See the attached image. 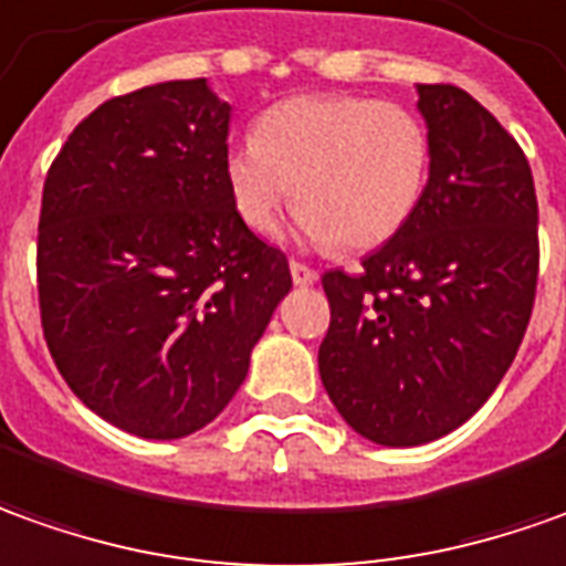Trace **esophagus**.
<instances>
[{
    "mask_svg": "<svg viewBox=\"0 0 566 566\" xmlns=\"http://www.w3.org/2000/svg\"><path fill=\"white\" fill-rule=\"evenodd\" d=\"M291 279H294V284H300V287H306V284L318 282V272L306 266V263H297V260H291Z\"/></svg>",
    "mask_w": 566,
    "mask_h": 566,
    "instance_id": "obj_1",
    "label": "esophagus"
}]
</instances>
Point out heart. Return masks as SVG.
Instances as JSON below:
<instances>
[{"label":"heart","mask_w":566,"mask_h":566,"mask_svg":"<svg viewBox=\"0 0 566 566\" xmlns=\"http://www.w3.org/2000/svg\"><path fill=\"white\" fill-rule=\"evenodd\" d=\"M430 160V133L412 107L297 95L256 117L251 142L226 157V182L251 232H275L297 198L303 241L375 251L418 213Z\"/></svg>","instance_id":"obj_1"}]
</instances>
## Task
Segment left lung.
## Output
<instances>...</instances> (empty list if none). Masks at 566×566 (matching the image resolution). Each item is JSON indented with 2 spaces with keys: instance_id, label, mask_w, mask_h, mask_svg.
Here are the masks:
<instances>
[{
  "instance_id": "left-lung-1",
  "label": "left lung",
  "mask_w": 566,
  "mask_h": 566,
  "mask_svg": "<svg viewBox=\"0 0 566 566\" xmlns=\"http://www.w3.org/2000/svg\"><path fill=\"white\" fill-rule=\"evenodd\" d=\"M430 182L412 222L322 275L332 325L318 375L349 428L421 446L493 396L524 340L539 275V207L524 151L459 86L418 83Z\"/></svg>"
}]
</instances>
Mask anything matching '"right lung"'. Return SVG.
<instances>
[{
  "instance_id": "1",
  "label": "right lung",
  "mask_w": 566,
  "mask_h": 566,
  "mask_svg": "<svg viewBox=\"0 0 566 566\" xmlns=\"http://www.w3.org/2000/svg\"><path fill=\"white\" fill-rule=\"evenodd\" d=\"M232 107L170 80L95 107L42 186V334L92 412L145 440L210 424L291 291L287 256L234 210Z\"/></svg>"
}]
</instances>
